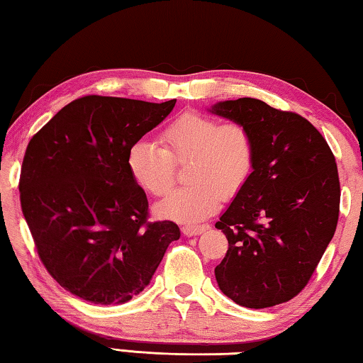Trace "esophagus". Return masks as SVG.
<instances>
[{
  "instance_id": "34e87169",
  "label": "esophagus",
  "mask_w": 363,
  "mask_h": 363,
  "mask_svg": "<svg viewBox=\"0 0 363 363\" xmlns=\"http://www.w3.org/2000/svg\"><path fill=\"white\" fill-rule=\"evenodd\" d=\"M208 229H210L208 224H187L182 227V233L184 235H200V233H203Z\"/></svg>"
}]
</instances>
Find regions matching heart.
Segmentation results:
<instances>
[{
    "label": "heart",
    "instance_id": "obj_1",
    "mask_svg": "<svg viewBox=\"0 0 363 363\" xmlns=\"http://www.w3.org/2000/svg\"><path fill=\"white\" fill-rule=\"evenodd\" d=\"M162 147L136 140L128 168L140 187L163 196L176 182V164H186L187 186L158 205V213L179 223H196L219 208L223 196L237 195L253 174L256 140L238 121L220 123L210 115L186 112L160 134Z\"/></svg>",
    "mask_w": 363,
    "mask_h": 363
}]
</instances>
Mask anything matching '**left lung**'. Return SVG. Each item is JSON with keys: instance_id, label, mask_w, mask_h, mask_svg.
<instances>
[{"instance_id": "1", "label": "left lung", "mask_w": 363, "mask_h": 363, "mask_svg": "<svg viewBox=\"0 0 363 363\" xmlns=\"http://www.w3.org/2000/svg\"><path fill=\"white\" fill-rule=\"evenodd\" d=\"M213 113L250 128L253 174L216 223L229 250L214 269L237 304L264 309L293 299L309 284L340 216L335 155L304 116L251 97L219 102Z\"/></svg>"}]
</instances>
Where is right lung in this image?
Instances as JSON below:
<instances>
[{"label": "right lung", "instance_id": "add662e5", "mask_svg": "<svg viewBox=\"0 0 363 363\" xmlns=\"http://www.w3.org/2000/svg\"><path fill=\"white\" fill-rule=\"evenodd\" d=\"M176 104L84 96L30 139L21 206L49 275L94 304H121L150 284L173 220H149V201L128 168L131 145Z\"/></svg>", "mask_w": 363, "mask_h": 363}]
</instances>
